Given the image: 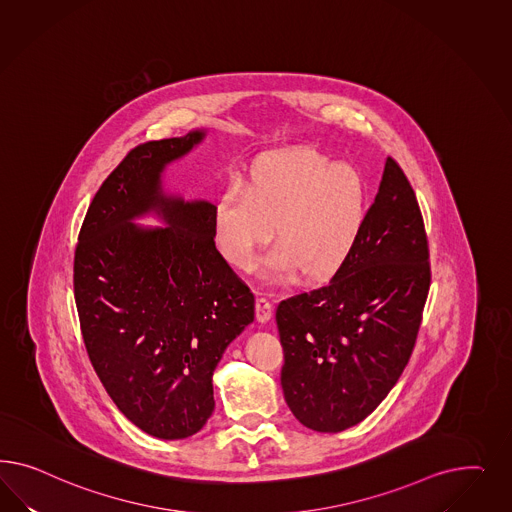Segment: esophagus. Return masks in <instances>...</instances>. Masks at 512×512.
Instances as JSON below:
<instances>
[{
    "label": "esophagus",
    "instance_id": "1",
    "mask_svg": "<svg viewBox=\"0 0 512 512\" xmlns=\"http://www.w3.org/2000/svg\"><path fill=\"white\" fill-rule=\"evenodd\" d=\"M255 315H257L259 323H266L272 317V302L263 293H259L255 300Z\"/></svg>",
    "mask_w": 512,
    "mask_h": 512
}]
</instances>
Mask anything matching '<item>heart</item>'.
<instances>
[{"instance_id": "1", "label": "heart", "mask_w": 512, "mask_h": 512, "mask_svg": "<svg viewBox=\"0 0 512 512\" xmlns=\"http://www.w3.org/2000/svg\"><path fill=\"white\" fill-rule=\"evenodd\" d=\"M364 212L358 171L334 165L319 150L293 148L261 155L249 169L248 187L234 182L219 195L214 234L229 263L249 268L276 223L278 244L264 259V272L289 278L302 268L308 279H326L357 248Z\"/></svg>"}]
</instances>
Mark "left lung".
<instances>
[{
    "mask_svg": "<svg viewBox=\"0 0 512 512\" xmlns=\"http://www.w3.org/2000/svg\"><path fill=\"white\" fill-rule=\"evenodd\" d=\"M428 259L415 191L388 157L349 261L326 285L276 310L283 396L306 428L347 430L398 383L428 298Z\"/></svg>",
    "mask_w": 512,
    "mask_h": 512,
    "instance_id": "obj_1",
    "label": "left lung"
}]
</instances>
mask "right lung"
I'll use <instances>...</instances> for the list:
<instances>
[{"label": "right lung", "instance_id": "1", "mask_svg": "<svg viewBox=\"0 0 512 512\" xmlns=\"http://www.w3.org/2000/svg\"><path fill=\"white\" fill-rule=\"evenodd\" d=\"M202 139L197 129L125 155L93 197L73 266L93 370L127 419L169 441L210 419L217 362L255 317V296L216 249L214 204L161 187L165 167ZM152 209L169 228L132 223Z\"/></svg>", "mask_w": 512, "mask_h": 512}]
</instances>
